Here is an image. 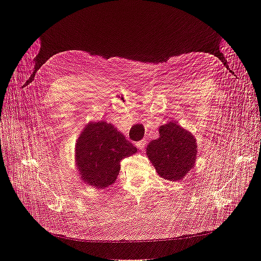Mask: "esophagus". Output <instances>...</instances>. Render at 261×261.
Returning <instances> with one entry per match:
<instances>
[{
	"label": "esophagus",
	"mask_w": 261,
	"mask_h": 261,
	"mask_svg": "<svg viewBox=\"0 0 261 261\" xmlns=\"http://www.w3.org/2000/svg\"><path fill=\"white\" fill-rule=\"evenodd\" d=\"M146 144H147V140H146V139H141L140 141H137L136 146H137L139 149H144V148L146 147Z\"/></svg>",
	"instance_id": "esophagus-1"
}]
</instances>
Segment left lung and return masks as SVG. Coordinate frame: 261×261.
Masks as SVG:
<instances>
[{
    "label": "left lung",
    "instance_id": "obj_1",
    "mask_svg": "<svg viewBox=\"0 0 261 261\" xmlns=\"http://www.w3.org/2000/svg\"><path fill=\"white\" fill-rule=\"evenodd\" d=\"M160 137L150 141L147 155L161 177L169 180L183 179L197 158V144L192 133L174 122L159 127Z\"/></svg>",
    "mask_w": 261,
    "mask_h": 261
}]
</instances>
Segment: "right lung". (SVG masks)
I'll list each match as a JSON object with an SVG mask.
<instances>
[{"mask_svg": "<svg viewBox=\"0 0 261 261\" xmlns=\"http://www.w3.org/2000/svg\"><path fill=\"white\" fill-rule=\"evenodd\" d=\"M135 152L136 147L112 124L90 122L76 141L75 162L85 183L101 189L114 183L122 159Z\"/></svg>", "mask_w": 261, "mask_h": 261, "instance_id": "1", "label": "right lung"}]
</instances>
